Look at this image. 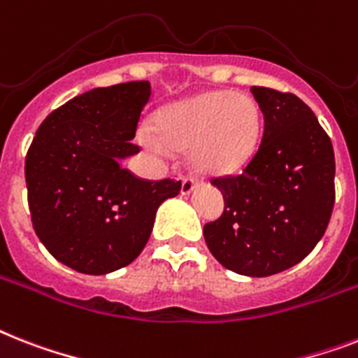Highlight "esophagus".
Returning a JSON list of instances; mask_svg holds the SVG:
<instances>
[{
  "instance_id": "obj_1",
  "label": "esophagus",
  "mask_w": 358,
  "mask_h": 358,
  "mask_svg": "<svg viewBox=\"0 0 358 358\" xmlns=\"http://www.w3.org/2000/svg\"><path fill=\"white\" fill-rule=\"evenodd\" d=\"M194 185H196V180L191 178V176H185V178H182V194L191 193V191L194 189Z\"/></svg>"
}]
</instances>
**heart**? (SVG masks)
I'll use <instances>...</instances> for the list:
<instances>
[{"mask_svg": "<svg viewBox=\"0 0 358 358\" xmlns=\"http://www.w3.org/2000/svg\"><path fill=\"white\" fill-rule=\"evenodd\" d=\"M141 143L154 154L187 150L196 173L219 176L239 171L254 156L261 136V110L243 92L215 90L165 104L150 119Z\"/></svg>", "mask_w": 358, "mask_h": 358, "instance_id": "heart-1", "label": "heart"}]
</instances>
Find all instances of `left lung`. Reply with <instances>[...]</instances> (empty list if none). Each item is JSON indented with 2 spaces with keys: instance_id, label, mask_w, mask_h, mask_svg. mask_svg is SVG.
I'll list each match as a JSON object with an SVG mask.
<instances>
[{
  "instance_id": "obj_1",
  "label": "left lung",
  "mask_w": 358,
  "mask_h": 358,
  "mask_svg": "<svg viewBox=\"0 0 358 358\" xmlns=\"http://www.w3.org/2000/svg\"><path fill=\"white\" fill-rule=\"evenodd\" d=\"M250 92L263 112V138L243 173L211 180L224 211L204 226V239L224 268L266 278L300 263L324 237L335 206V152L300 97L263 86Z\"/></svg>"
}]
</instances>
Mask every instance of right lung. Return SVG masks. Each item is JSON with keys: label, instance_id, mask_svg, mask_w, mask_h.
<instances>
[{"label": "right lung", "instance_id": "add662e5", "mask_svg": "<svg viewBox=\"0 0 358 358\" xmlns=\"http://www.w3.org/2000/svg\"><path fill=\"white\" fill-rule=\"evenodd\" d=\"M150 99L149 80L94 88L43 119L25 158L31 220L55 259L80 274L132 263L152 231L159 204L180 182L134 176L123 159Z\"/></svg>", "mask_w": 358, "mask_h": 358}]
</instances>
